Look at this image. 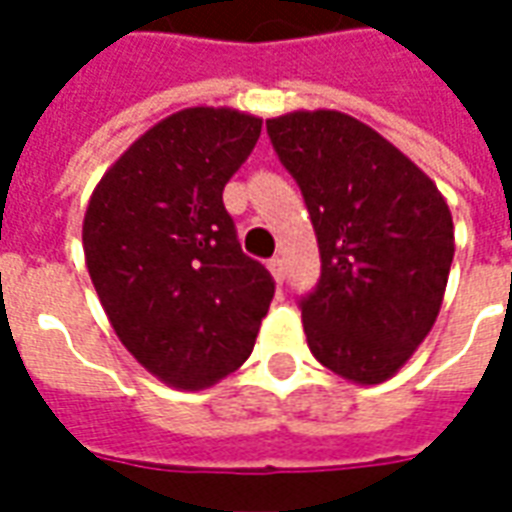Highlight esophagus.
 <instances>
[{
    "instance_id": "obj_1",
    "label": "esophagus",
    "mask_w": 512,
    "mask_h": 512,
    "mask_svg": "<svg viewBox=\"0 0 512 512\" xmlns=\"http://www.w3.org/2000/svg\"><path fill=\"white\" fill-rule=\"evenodd\" d=\"M268 271L274 274L277 282H282V279H285V263H282V257H271V260H268Z\"/></svg>"
}]
</instances>
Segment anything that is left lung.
<instances>
[{"mask_svg":"<svg viewBox=\"0 0 512 512\" xmlns=\"http://www.w3.org/2000/svg\"><path fill=\"white\" fill-rule=\"evenodd\" d=\"M266 131L321 249V279L299 301L307 345L337 376L381 384L436 323L455 255L450 208L414 161L356 117L290 112Z\"/></svg>","mask_w":512,"mask_h":512,"instance_id":"1","label":"left lung"}]
</instances>
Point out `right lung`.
I'll use <instances>...</instances> for the list:
<instances>
[{"instance_id":"add662e5","label":"right lung","mask_w":512,"mask_h":512,"mask_svg":"<svg viewBox=\"0 0 512 512\" xmlns=\"http://www.w3.org/2000/svg\"><path fill=\"white\" fill-rule=\"evenodd\" d=\"M260 128L235 109L169 115L109 167L84 213L87 271L112 329L175 389H205L244 365L274 299L222 202Z\"/></svg>"}]
</instances>
